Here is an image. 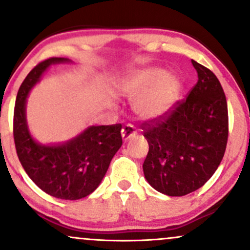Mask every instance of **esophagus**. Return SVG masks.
<instances>
[{
    "label": "esophagus",
    "mask_w": 250,
    "mask_h": 250,
    "mask_svg": "<svg viewBox=\"0 0 250 250\" xmlns=\"http://www.w3.org/2000/svg\"><path fill=\"white\" fill-rule=\"evenodd\" d=\"M121 133H122V139H123V141H127V140L133 139L134 136H136L137 130H136V129H135L134 125H125V127L122 128Z\"/></svg>",
    "instance_id": "obj_1"
}]
</instances>
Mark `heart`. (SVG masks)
Returning a JSON list of instances; mask_svg holds the SVG:
<instances>
[{"label": "heart", "instance_id": "heart-1", "mask_svg": "<svg viewBox=\"0 0 250 250\" xmlns=\"http://www.w3.org/2000/svg\"><path fill=\"white\" fill-rule=\"evenodd\" d=\"M128 96H137L135 111L143 119H157L170 110L179 99L181 82L161 68H149L131 75L123 85Z\"/></svg>", "mask_w": 250, "mask_h": 250}]
</instances>
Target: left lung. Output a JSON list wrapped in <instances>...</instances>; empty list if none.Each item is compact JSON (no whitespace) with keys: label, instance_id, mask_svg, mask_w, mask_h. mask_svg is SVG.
Segmentation results:
<instances>
[{"label":"left lung","instance_id":"1","mask_svg":"<svg viewBox=\"0 0 250 250\" xmlns=\"http://www.w3.org/2000/svg\"><path fill=\"white\" fill-rule=\"evenodd\" d=\"M196 84L166 115L142 123L149 151L146 180L168 196L197 190L213 176L228 141V107L222 85L211 70L191 60Z\"/></svg>","mask_w":250,"mask_h":250}]
</instances>
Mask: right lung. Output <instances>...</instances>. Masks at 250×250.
Listing matches in <instances>:
<instances>
[{
	"mask_svg": "<svg viewBox=\"0 0 250 250\" xmlns=\"http://www.w3.org/2000/svg\"><path fill=\"white\" fill-rule=\"evenodd\" d=\"M70 62L50 57L31 69L16 96L14 109V141L22 167L44 193L62 200H79L99 187L111 159L122 146L121 123L91 125L62 145L37 143L29 133L25 101L31 88L51 64Z\"/></svg>",
	"mask_w": 250,
	"mask_h": 250,
	"instance_id": "1",
	"label": "right lung"
}]
</instances>
